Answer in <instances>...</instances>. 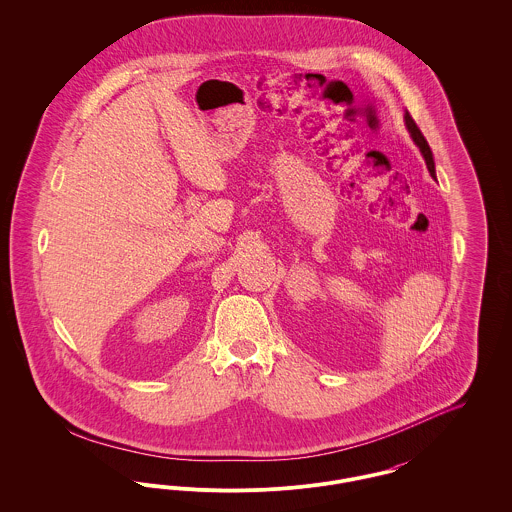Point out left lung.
Returning <instances> with one entry per match:
<instances>
[{
	"label": "left lung",
	"mask_w": 512,
	"mask_h": 512,
	"mask_svg": "<svg viewBox=\"0 0 512 512\" xmlns=\"http://www.w3.org/2000/svg\"><path fill=\"white\" fill-rule=\"evenodd\" d=\"M403 119H405V126H407V130H409L414 144L420 149V153H422V157H424V161H426V167H428V171H430V176L436 178V163H434V155H432V149L428 146L426 138H424L422 132L418 130V126H416V122L413 121V117L409 115V111H405V117H403Z\"/></svg>",
	"instance_id": "obj_1"
}]
</instances>
